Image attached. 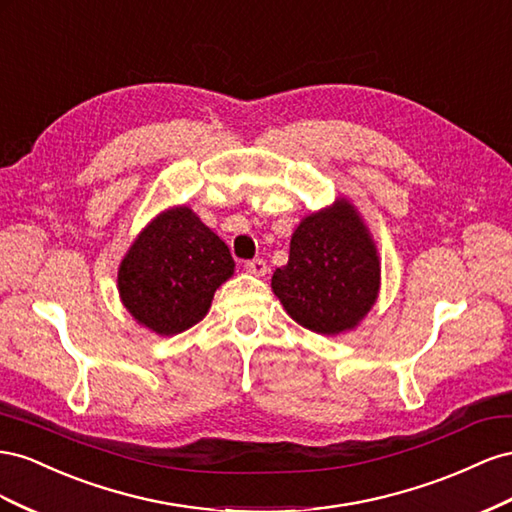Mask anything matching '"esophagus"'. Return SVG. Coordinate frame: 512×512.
<instances>
[{"instance_id": "esophagus-1", "label": "esophagus", "mask_w": 512, "mask_h": 512, "mask_svg": "<svg viewBox=\"0 0 512 512\" xmlns=\"http://www.w3.org/2000/svg\"><path fill=\"white\" fill-rule=\"evenodd\" d=\"M246 270L251 272V274H255V276H264L266 272H268V266H266V259H261V257H255V259H251V261H246Z\"/></svg>"}]
</instances>
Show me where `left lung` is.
Here are the masks:
<instances>
[{"label": "left lung", "instance_id": "obj_1", "mask_svg": "<svg viewBox=\"0 0 512 512\" xmlns=\"http://www.w3.org/2000/svg\"><path fill=\"white\" fill-rule=\"evenodd\" d=\"M272 289L300 326L319 334L352 330L379 291V259L360 216L347 201L306 216L291 236L289 261Z\"/></svg>", "mask_w": 512, "mask_h": 512}]
</instances>
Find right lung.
Here are the masks:
<instances>
[{
	"instance_id": "obj_1",
	"label": "right lung",
	"mask_w": 512,
	"mask_h": 512,
	"mask_svg": "<svg viewBox=\"0 0 512 512\" xmlns=\"http://www.w3.org/2000/svg\"><path fill=\"white\" fill-rule=\"evenodd\" d=\"M231 274L227 244L182 206L141 231L122 261L118 287L139 324L169 337L203 319Z\"/></svg>"
}]
</instances>
